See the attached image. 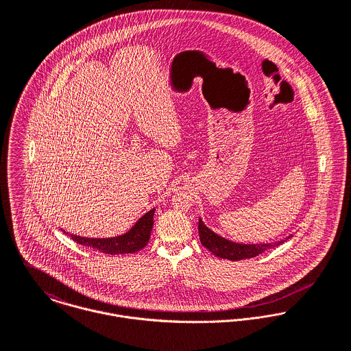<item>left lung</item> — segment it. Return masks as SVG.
I'll list each match as a JSON object with an SVG mask.
<instances>
[{"label":"left lung","instance_id":"obj_1","mask_svg":"<svg viewBox=\"0 0 351 351\" xmlns=\"http://www.w3.org/2000/svg\"><path fill=\"white\" fill-rule=\"evenodd\" d=\"M199 235H200L201 245L210 251L213 255L219 258H226L230 261H241L246 258H254L269 249L277 247L284 241L276 242V243H262V245H241L231 241H227L217 234H215L212 230H209L202 220H199Z\"/></svg>","mask_w":351,"mask_h":351}]
</instances>
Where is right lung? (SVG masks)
I'll return each mask as SVG.
<instances>
[{
  "label": "right lung",
  "mask_w": 351,
  "mask_h": 351,
  "mask_svg": "<svg viewBox=\"0 0 351 351\" xmlns=\"http://www.w3.org/2000/svg\"><path fill=\"white\" fill-rule=\"evenodd\" d=\"M154 212L155 209L149 210L145 216H142L138 223L124 235L114 238H84L69 234L71 239L82 246L101 251L104 254H132L142 250L150 241L151 230L154 226Z\"/></svg>",
  "instance_id": "right-lung-1"
}]
</instances>
